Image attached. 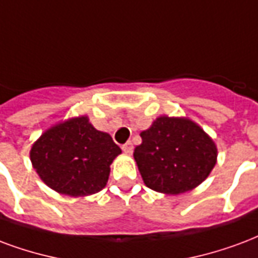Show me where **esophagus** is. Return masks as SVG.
<instances>
[{
    "instance_id": "obj_1",
    "label": "esophagus",
    "mask_w": 258,
    "mask_h": 258,
    "mask_svg": "<svg viewBox=\"0 0 258 258\" xmlns=\"http://www.w3.org/2000/svg\"><path fill=\"white\" fill-rule=\"evenodd\" d=\"M121 149H123L124 153L131 154L133 153V149H134V146H133V144H131V142H125V144L121 146Z\"/></svg>"
}]
</instances>
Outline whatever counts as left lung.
<instances>
[{"label": "left lung", "mask_w": 258, "mask_h": 258, "mask_svg": "<svg viewBox=\"0 0 258 258\" xmlns=\"http://www.w3.org/2000/svg\"><path fill=\"white\" fill-rule=\"evenodd\" d=\"M134 158L144 183L177 196L200 186L217 163L215 141L188 117L158 116L141 133Z\"/></svg>", "instance_id": "1"}]
</instances>
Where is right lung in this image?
I'll return each instance as SVG.
<instances>
[{
  "mask_svg": "<svg viewBox=\"0 0 258 258\" xmlns=\"http://www.w3.org/2000/svg\"><path fill=\"white\" fill-rule=\"evenodd\" d=\"M121 153L108 133L94 128L87 116L51 125L32 144L30 160L38 176L54 191L86 197L106 186L110 164Z\"/></svg>",
  "mask_w": 258,
  "mask_h": 258,
  "instance_id": "right-lung-1",
  "label": "right lung"
}]
</instances>
